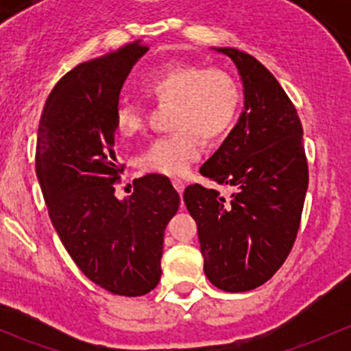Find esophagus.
Masks as SVG:
<instances>
[{
    "instance_id": "34e87169",
    "label": "esophagus",
    "mask_w": 351,
    "mask_h": 351,
    "mask_svg": "<svg viewBox=\"0 0 351 351\" xmlns=\"http://www.w3.org/2000/svg\"><path fill=\"white\" fill-rule=\"evenodd\" d=\"M173 186H175L176 192L183 193V190H185V182H183V180H180V178H175V180H173Z\"/></svg>"
}]
</instances>
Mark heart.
<instances>
[{
    "instance_id": "b5f03b06",
    "label": "heart",
    "mask_w": 351,
    "mask_h": 351,
    "mask_svg": "<svg viewBox=\"0 0 351 351\" xmlns=\"http://www.w3.org/2000/svg\"><path fill=\"white\" fill-rule=\"evenodd\" d=\"M143 91L158 104L173 101L171 125L178 132L158 137L139 158L146 173L180 176L202 153L198 136L217 141L229 132L241 107V90L234 77L222 69L195 64H175L154 73ZM115 129L134 137L146 127L141 105L123 100L115 108Z\"/></svg>"
}]
</instances>
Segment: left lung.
I'll use <instances>...</instances> for the list:
<instances>
[{"mask_svg":"<svg viewBox=\"0 0 351 351\" xmlns=\"http://www.w3.org/2000/svg\"><path fill=\"white\" fill-rule=\"evenodd\" d=\"M217 52L238 66L244 112L200 173L232 192L224 197L193 183L183 200L197 222L208 280L226 292H246L270 280L289 256L309 168L300 119L274 74L238 49Z\"/></svg>","mask_w":351,"mask_h":351,"instance_id":"1","label":"left lung"}]
</instances>
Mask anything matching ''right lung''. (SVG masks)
<instances>
[{
	"mask_svg": "<svg viewBox=\"0 0 351 351\" xmlns=\"http://www.w3.org/2000/svg\"><path fill=\"white\" fill-rule=\"evenodd\" d=\"M147 52L141 40L81 62L45 101L35 171L49 217L81 271L115 295L151 292L161 278L162 238L180 195L162 175L115 197L125 165L115 158V108L127 74Z\"/></svg>",
	"mask_w": 351,
	"mask_h": 351,
	"instance_id": "1",
	"label": "right lung"
}]
</instances>
